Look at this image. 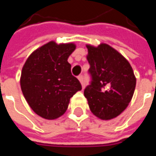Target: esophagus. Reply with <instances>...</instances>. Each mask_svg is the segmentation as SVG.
<instances>
[{
	"label": "esophagus",
	"instance_id": "obj_1",
	"mask_svg": "<svg viewBox=\"0 0 156 156\" xmlns=\"http://www.w3.org/2000/svg\"><path fill=\"white\" fill-rule=\"evenodd\" d=\"M78 80L80 81V83H81L82 84V87H83V88H84V80H83V77L82 76V75H79L78 77Z\"/></svg>",
	"mask_w": 156,
	"mask_h": 156
}]
</instances>
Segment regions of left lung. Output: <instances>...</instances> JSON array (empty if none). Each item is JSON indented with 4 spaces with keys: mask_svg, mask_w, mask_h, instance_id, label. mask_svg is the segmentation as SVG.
<instances>
[{
    "mask_svg": "<svg viewBox=\"0 0 156 156\" xmlns=\"http://www.w3.org/2000/svg\"><path fill=\"white\" fill-rule=\"evenodd\" d=\"M91 76L84 89L91 112L108 120L127 108L134 94L136 78L129 62L115 49L105 43L97 48L87 45Z\"/></svg>",
    "mask_w": 156,
    "mask_h": 156,
    "instance_id": "left-lung-1",
    "label": "left lung"
}]
</instances>
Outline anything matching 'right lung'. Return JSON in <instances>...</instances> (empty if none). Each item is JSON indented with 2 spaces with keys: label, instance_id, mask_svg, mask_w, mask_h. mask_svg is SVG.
Wrapping results in <instances>:
<instances>
[{
  "label": "right lung",
  "instance_id": "obj_1",
  "mask_svg": "<svg viewBox=\"0 0 156 156\" xmlns=\"http://www.w3.org/2000/svg\"><path fill=\"white\" fill-rule=\"evenodd\" d=\"M75 48L73 43L50 41L33 51L22 68V94L32 110L46 119L63 115L70 98L82 89L68 62Z\"/></svg>",
  "mask_w": 156,
  "mask_h": 156
}]
</instances>
